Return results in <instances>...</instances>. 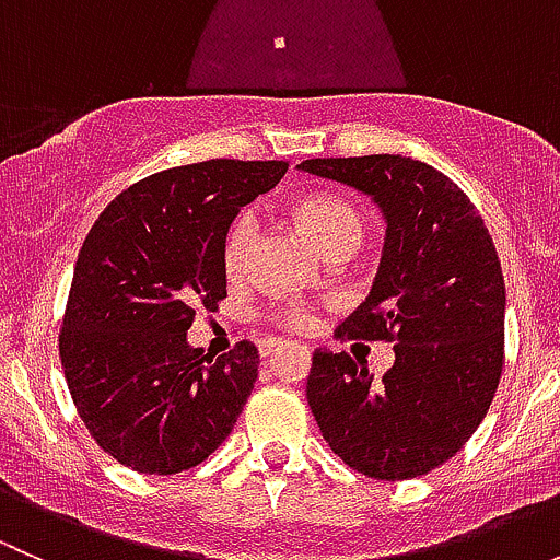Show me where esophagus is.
<instances>
[{"label":"esophagus","mask_w":560,"mask_h":560,"mask_svg":"<svg viewBox=\"0 0 560 560\" xmlns=\"http://www.w3.org/2000/svg\"><path fill=\"white\" fill-rule=\"evenodd\" d=\"M284 347V341H279V338H265L262 341V358H268V354H273V352H279V349Z\"/></svg>","instance_id":"34e87169"}]
</instances>
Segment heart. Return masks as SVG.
<instances>
[{
  "label": "heart",
  "instance_id": "b5f03b06",
  "mask_svg": "<svg viewBox=\"0 0 560 560\" xmlns=\"http://www.w3.org/2000/svg\"><path fill=\"white\" fill-rule=\"evenodd\" d=\"M295 219L308 228V233L319 241L327 254L354 252L365 238V217L352 200L332 191H316V195L303 197L295 202ZM259 238V219L257 211L246 208L230 222L228 233L222 241V265L228 276H241L248 268L254 246ZM268 316L279 322L287 330H306L314 322V308L306 301H281L270 303Z\"/></svg>",
  "mask_w": 560,
  "mask_h": 560
}]
</instances>
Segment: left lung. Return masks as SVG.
Segmentation results:
<instances>
[{"label":"left lung","mask_w":560,"mask_h":560,"mask_svg":"<svg viewBox=\"0 0 560 560\" xmlns=\"http://www.w3.org/2000/svg\"><path fill=\"white\" fill-rule=\"evenodd\" d=\"M380 202L387 241L371 295L338 341H387L382 380L349 352L314 349L306 398L322 436L371 479L422 477L485 420L504 371V273L485 219L436 167L400 154L306 160Z\"/></svg>","instance_id":"1"}]
</instances>
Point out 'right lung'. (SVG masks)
I'll list each match as a JSON object with an SVG mask.
<instances>
[{
	"instance_id": "add662e5",
	"label": "right lung",
	"mask_w": 560,
	"mask_h": 560,
	"mask_svg": "<svg viewBox=\"0 0 560 560\" xmlns=\"http://www.w3.org/2000/svg\"><path fill=\"white\" fill-rule=\"evenodd\" d=\"M290 162L208 160L160 171L113 197L78 254L59 327L72 404L100 450L138 474H178L233 431L259 352L186 343L200 308L228 298L222 241L235 213Z\"/></svg>"
}]
</instances>
